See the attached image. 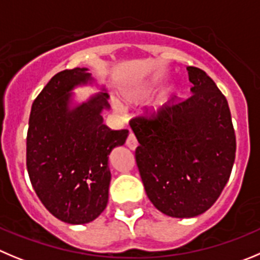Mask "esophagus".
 Here are the masks:
<instances>
[{"label":"esophagus","mask_w":260,"mask_h":260,"mask_svg":"<svg viewBox=\"0 0 260 260\" xmlns=\"http://www.w3.org/2000/svg\"><path fill=\"white\" fill-rule=\"evenodd\" d=\"M125 144H127V146L129 147L131 150H135L136 147H137L138 142H137V140H136L135 135H133L132 132H129V135H128V137H127V142H125Z\"/></svg>","instance_id":"34e87169"}]
</instances>
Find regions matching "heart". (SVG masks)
Segmentation results:
<instances>
[{
  "instance_id": "1",
  "label": "heart",
  "mask_w": 260,
  "mask_h": 260,
  "mask_svg": "<svg viewBox=\"0 0 260 260\" xmlns=\"http://www.w3.org/2000/svg\"><path fill=\"white\" fill-rule=\"evenodd\" d=\"M147 93H149V88H146V87H141V88L132 89V91L124 93L123 100H124L125 104H137L140 103V101H141ZM116 109H119L118 105H116Z\"/></svg>"
}]
</instances>
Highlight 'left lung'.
Segmentation results:
<instances>
[{"mask_svg":"<svg viewBox=\"0 0 260 260\" xmlns=\"http://www.w3.org/2000/svg\"><path fill=\"white\" fill-rule=\"evenodd\" d=\"M187 70L191 96L129 122L140 144L136 163L147 198L174 218L196 217L212 207L230 179L236 155L224 94L204 70Z\"/></svg>","mask_w":260,"mask_h":260,"instance_id":"left-lung-1","label":"left lung"}]
</instances>
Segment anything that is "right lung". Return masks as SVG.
<instances>
[{"label": "right lung", "mask_w": 260, "mask_h": 260, "mask_svg": "<svg viewBox=\"0 0 260 260\" xmlns=\"http://www.w3.org/2000/svg\"><path fill=\"white\" fill-rule=\"evenodd\" d=\"M92 81L86 68L57 73L31 105L26 169L46 209L70 224L96 219L109 200V155L124 145L127 129L104 124L109 94H94L72 108V89Z\"/></svg>", "instance_id": "right-lung-1"}]
</instances>
